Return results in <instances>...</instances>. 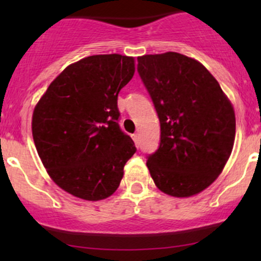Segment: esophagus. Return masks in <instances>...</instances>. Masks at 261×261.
I'll use <instances>...</instances> for the list:
<instances>
[{
    "mask_svg": "<svg viewBox=\"0 0 261 261\" xmlns=\"http://www.w3.org/2000/svg\"><path fill=\"white\" fill-rule=\"evenodd\" d=\"M133 139H134V141H135L136 146H139V135H138V134H134Z\"/></svg>",
    "mask_w": 261,
    "mask_h": 261,
    "instance_id": "34e87169",
    "label": "esophagus"
}]
</instances>
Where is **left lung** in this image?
<instances>
[{"mask_svg": "<svg viewBox=\"0 0 261 261\" xmlns=\"http://www.w3.org/2000/svg\"><path fill=\"white\" fill-rule=\"evenodd\" d=\"M138 72L160 121V145L147 156L155 186L191 197L211 186L230 158L235 111L215 77L179 53L143 55Z\"/></svg>", "mask_w": 261, "mask_h": 261, "instance_id": "1", "label": "left lung"}]
</instances>
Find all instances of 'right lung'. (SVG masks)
Listing matches in <instances>:
<instances>
[{"mask_svg":"<svg viewBox=\"0 0 261 261\" xmlns=\"http://www.w3.org/2000/svg\"><path fill=\"white\" fill-rule=\"evenodd\" d=\"M135 73L133 57L92 55L68 65L50 83L33 114L36 150L53 180L78 198L115 193L133 139L118 125V92Z\"/></svg>","mask_w":261,"mask_h":261,"instance_id":"add662e5","label":"right lung"}]
</instances>
